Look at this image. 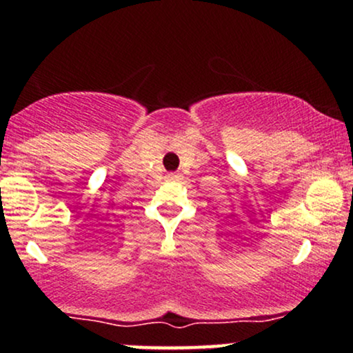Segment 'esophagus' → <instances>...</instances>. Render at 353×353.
I'll use <instances>...</instances> for the list:
<instances>
[{"instance_id": "34e87169", "label": "esophagus", "mask_w": 353, "mask_h": 353, "mask_svg": "<svg viewBox=\"0 0 353 353\" xmlns=\"http://www.w3.org/2000/svg\"><path fill=\"white\" fill-rule=\"evenodd\" d=\"M165 177H168V181H172V182L181 179V176H179V174H177V172H169Z\"/></svg>"}]
</instances>
